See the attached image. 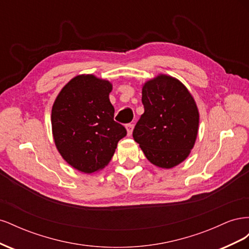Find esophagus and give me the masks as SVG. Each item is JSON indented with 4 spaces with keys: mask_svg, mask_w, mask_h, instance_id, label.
Returning a JSON list of instances; mask_svg holds the SVG:
<instances>
[{
    "mask_svg": "<svg viewBox=\"0 0 249 249\" xmlns=\"http://www.w3.org/2000/svg\"><path fill=\"white\" fill-rule=\"evenodd\" d=\"M125 129L127 132V136H131L132 133H133V129H134V124H127L125 125Z\"/></svg>",
    "mask_w": 249,
    "mask_h": 249,
    "instance_id": "1",
    "label": "esophagus"
}]
</instances>
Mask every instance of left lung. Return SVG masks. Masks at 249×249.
Instances as JSON below:
<instances>
[{"label":"left lung","instance_id":"1","mask_svg":"<svg viewBox=\"0 0 249 249\" xmlns=\"http://www.w3.org/2000/svg\"><path fill=\"white\" fill-rule=\"evenodd\" d=\"M144 113L133 131L147 160L172 168L189 156L199 114L192 95L178 80L160 74L142 87Z\"/></svg>","mask_w":249,"mask_h":249}]
</instances>
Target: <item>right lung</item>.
<instances>
[{"instance_id": "1", "label": "right lung", "mask_w": 249, "mask_h": 249, "mask_svg": "<svg viewBox=\"0 0 249 249\" xmlns=\"http://www.w3.org/2000/svg\"><path fill=\"white\" fill-rule=\"evenodd\" d=\"M111 83L92 74L71 79L52 109V129L60 155L71 166L92 173L111 161L125 127L114 120Z\"/></svg>"}]
</instances>
